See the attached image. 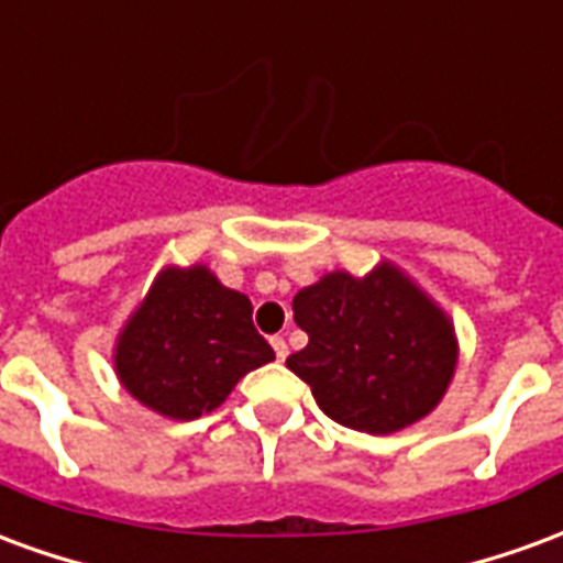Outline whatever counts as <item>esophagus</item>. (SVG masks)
<instances>
[{
	"label": "esophagus",
	"mask_w": 563,
	"mask_h": 563,
	"mask_svg": "<svg viewBox=\"0 0 563 563\" xmlns=\"http://www.w3.org/2000/svg\"><path fill=\"white\" fill-rule=\"evenodd\" d=\"M271 346H274V353H277V358H286V355H289V346H286V341H283L280 334H277V338H271Z\"/></svg>",
	"instance_id": "1"
}]
</instances>
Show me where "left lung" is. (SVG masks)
<instances>
[{"label":"left lung","instance_id":"obj_1","mask_svg":"<svg viewBox=\"0 0 563 563\" xmlns=\"http://www.w3.org/2000/svg\"><path fill=\"white\" fill-rule=\"evenodd\" d=\"M307 346L286 358L319 410L365 434H395L443 401L459 338L443 307L395 262L365 277L322 274L292 301Z\"/></svg>","mask_w":563,"mask_h":563}]
</instances>
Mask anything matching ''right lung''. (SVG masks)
Listing matches in <instances>:
<instances>
[{"label":"right lung","instance_id":"add662e5","mask_svg":"<svg viewBox=\"0 0 563 563\" xmlns=\"http://www.w3.org/2000/svg\"><path fill=\"white\" fill-rule=\"evenodd\" d=\"M274 362L253 305L208 265H165L114 343L120 386L153 413L189 422L217 410L238 379Z\"/></svg>","mask_w":563,"mask_h":563}]
</instances>
